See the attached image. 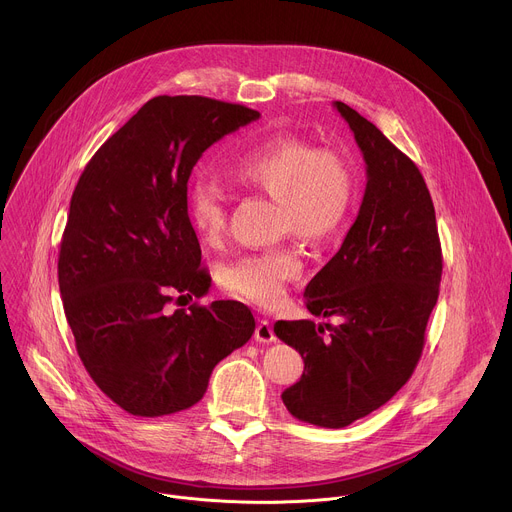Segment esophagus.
<instances>
[{"instance_id": "34e87169", "label": "esophagus", "mask_w": 512, "mask_h": 512, "mask_svg": "<svg viewBox=\"0 0 512 512\" xmlns=\"http://www.w3.org/2000/svg\"><path fill=\"white\" fill-rule=\"evenodd\" d=\"M255 340L257 342H263V344H269V342H275V332L269 324V320H261L255 328Z\"/></svg>"}]
</instances>
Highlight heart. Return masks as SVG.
I'll return each instance as SVG.
<instances>
[{"label":"heart","instance_id":"heart-1","mask_svg":"<svg viewBox=\"0 0 512 512\" xmlns=\"http://www.w3.org/2000/svg\"><path fill=\"white\" fill-rule=\"evenodd\" d=\"M229 176L277 202L279 233L326 241L344 225L356 194L350 158L328 145L289 135H267L249 143L229 164ZM186 214L204 243H216L227 229V200L212 184L198 180L186 190ZM304 261L294 245H277L231 261L221 275L229 294L255 306H275L285 287L302 275Z\"/></svg>","mask_w":512,"mask_h":512}]
</instances>
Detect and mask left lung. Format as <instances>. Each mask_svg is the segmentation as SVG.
Returning a JSON list of instances; mask_svg holds the SVG:
<instances>
[{"label": "left lung", "instance_id": "left-lung-1", "mask_svg": "<svg viewBox=\"0 0 512 512\" xmlns=\"http://www.w3.org/2000/svg\"><path fill=\"white\" fill-rule=\"evenodd\" d=\"M334 107L367 164V188L342 247L306 285L304 298L310 314L342 322L273 326L304 358V375L281 393L283 405L296 419L330 429L373 413L409 381L444 267L419 168L369 119L342 101Z\"/></svg>", "mask_w": 512, "mask_h": 512}]
</instances>
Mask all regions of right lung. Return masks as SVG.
<instances>
[{
    "instance_id": "obj_1",
    "label": "right lung",
    "mask_w": 512,
    "mask_h": 512,
    "mask_svg": "<svg viewBox=\"0 0 512 512\" xmlns=\"http://www.w3.org/2000/svg\"><path fill=\"white\" fill-rule=\"evenodd\" d=\"M255 119V109L208 97H154L101 145L72 192L58 255L66 322L91 379L131 415L198 403L216 364L255 332L241 302L166 308L176 294L202 298L210 281L186 214L192 168Z\"/></svg>"
}]
</instances>
